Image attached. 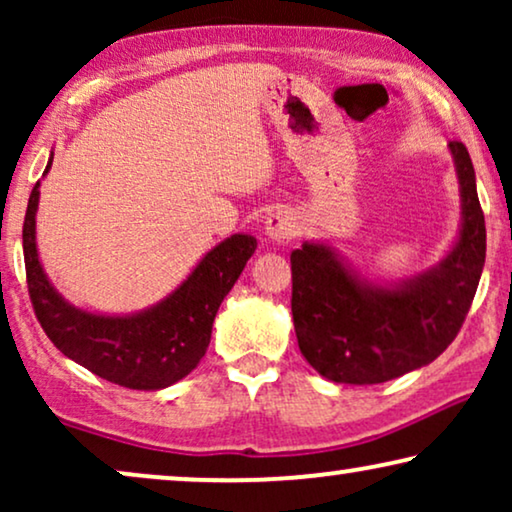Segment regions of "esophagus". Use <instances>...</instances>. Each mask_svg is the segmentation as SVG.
I'll return each instance as SVG.
<instances>
[{
  "instance_id": "34e87169",
  "label": "esophagus",
  "mask_w": 512,
  "mask_h": 512,
  "mask_svg": "<svg viewBox=\"0 0 512 512\" xmlns=\"http://www.w3.org/2000/svg\"><path fill=\"white\" fill-rule=\"evenodd\" d=\"M265 237L272 244H286L300 233V223L289 209H277L265 219Z\"/></svg>"
}]
</instances>
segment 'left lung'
<instances>
[{
  "label": "left lung",
  "instance_id": "obj_1",
  "mask_svg": "<svg viewBox=\"0 0 512 512\" xmlns=\"http://www.w3.org/2000/svg\"><path fill=\"white\" fill-rule=\"evenodd\" d=\"M461 221L436 265L384 282L361 275L331 242L291 254L293 326L300 354L326 380L380 384L429 366L457 338L482 268L487 230L466 146L450 142Z\"/></svg>",
  "mask_w": 512,
  "mask_h": 512
}]
</instances>
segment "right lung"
I'll return each mask as SVG.
<instances>
[{
  "mask_svg": "<svg viewBox=\"0 0 512 512\" xmlns=\"http://www.w3.org/2000/svg\"><path fill=\"white\" fill-rule=\"evenodd\" d=\"M53 165L48 158L44 177ZM39 186L32 188L23 223L27 289L37 319L67 359L102 380L128 389L158 391L184 380L212 338L216 312L256 251V237L235 233L195 263L177 289L144 310L102 314L83 310L48 279L37 247Z\"/></svg>",
  "mask_w": 512,
  "mask_h": 512,
  "instance_id": "add662e5",
  "label": "right lung"
}]
</instances>
